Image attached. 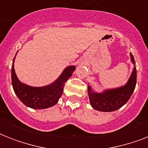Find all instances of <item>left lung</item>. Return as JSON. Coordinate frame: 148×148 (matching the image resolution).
<instances>
[{"label":"left lung","mask_w":148,"mask_h":148,"mask_svg":"<svg viewBox=\"0 0 148 148\" xmlns=\"http://www.w3.org/2000/svg\"><path fill=\"white\" fill-rule=\"evenodd\" d=\"M131 62L133 63L134 69L131 77L125 85L120 88L108 89L103 92H95L90 85H88V91L90 105L95 110L103 112H110L118 110L131 98L137 82V70L135 60L132 53H130Z\"/></svg>","instance_id":"left-lung-1"}]
</instances>
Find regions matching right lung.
Masks as SVG:
<instances>
[{"label": "right lung", "instance_id": "add662e5", "mask_svg": "<svg viewBox=\"0 0 148 148\" xmlns=\"http://www.w3.org/2000/svg\"><path fill=\"white\" fill-rule=\"evenodd\" d=\"M15 57L11 67V81L14 93L20 101L33 109H45L55 105L62 95L66 81L71 77L76 67L71 65L66 67L60 77L49 85L31 87L21 82L17 78L14 67Z\"/></svg>", "mask_w": 148, "mask_h": 148}]
</instances>
